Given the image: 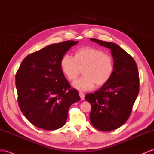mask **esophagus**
Wrapping results in <instances>:
<instances>
[{
	"label": "esophagus",
	"instance_id": "esophagus-1",
	"mask_svg": "<svg viewBox=\"0 0 154 154\" xmlns=\"http://www.w3.org/2000/svg\"><path fill=\"white\" fill-rule=\"evenodd\" d=\"M79 94H80V98H81V100H84V97H85V95H84V93L83 91H80L79 92Z\"/></svg>",
	"mask_w": 154,
	"mask_h": 154
}]
</instances>
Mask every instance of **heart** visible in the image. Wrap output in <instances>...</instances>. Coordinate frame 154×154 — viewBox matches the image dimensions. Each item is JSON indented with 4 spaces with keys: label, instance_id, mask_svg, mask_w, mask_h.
<instances>
[{
    "label": "heart",
    "instance_id": "heart-1",
    "mask_svg": "<svg viewBox=\"0 0 154 154\" xmlns=\"http://www.w3.org/2000/svg\"><path fill=\"white\" fill-rule=\"evenodd\" d=\"M61 68L70 81L77 79L83 69L84 76L74 83V87L81 91L92 89L95 84H106L114 71L112 56L100 49L86 46L78 49L74 57L65 55L61 60Z\"/></svg>",
    "mask_w": 154,
    "mask_h": 154
}]
</instances>
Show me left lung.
Listing matches in <instances>:
<instances>
[{"label": "left lung", "instance_id": "1", "mask_svg": "<svg viewBox=\"0 0 154 154\" xmlns=\"http://www.w3.org/2000/svg\"><path fill=\"white\" fill-rule=\"evenodd\" d=\"M110 49L114 71L110 80L94 93L85 97L91 104L89 118L92 125L101 131H110L123 125L129 118L139 92V74L134 59L118 45L91 38Z\"/></svg>", "mask_w": 154, "mask_h": 154}]
</instances>
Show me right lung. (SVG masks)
Masks as SVG:
<instances>
[{"mask_svg":"<svg viewBox=\"0 0 154 154\" xmlns=\"http://www.w3.org/2000/svg\"><path fill=\"white\" fill-rule=\"evenodd\" d=\"M78 41L54 44L28 55L16 74L17 101L32 125L55 130L65 125L71 104L80 97L71 88L61 68V60Z\"/></svg>","mask_w":154,"mask_h":154,"instance_id":"obj_1","label":"right lung"}]
</instances>
